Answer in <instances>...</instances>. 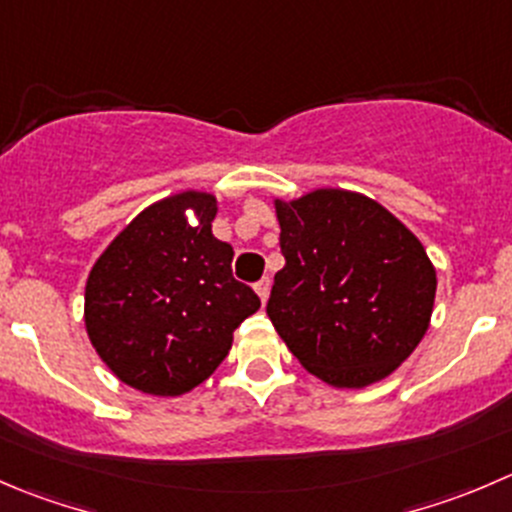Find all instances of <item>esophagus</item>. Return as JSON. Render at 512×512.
<instances>
[{
    "instance_id": "esophagus-1",
    "label": "esophagus",
    "mask_w": 512,
    "mask_h": 512,
    "mask_svg": "<svg viewBox=\"0 0 512 512\" xmlns=\"http://www.w3.org/2000/svg\"><path fill=\"white\" fill-rule=\"evenodd\" d=\"M270 287H272L270 277H262V280L257 282V285H255V292H257V295H260L262 305H265V302H267V297H270Z\"/></svg>"
}]
</instances>
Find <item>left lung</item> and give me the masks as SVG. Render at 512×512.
<instances>
[{"label":"left lung","instance_id":"8db88e82","mask_svg":"<svg viewBox=\"0 0 512 512\" xmlns=\"http://www.w3.org/2000/svg\"><path fill=\"white\" fill-rule=\"evenodd\" d=\"M285 267L267 315L300 365L332 388L398 370L428 332L435 267L418 237L360 192L275 200Z\"/></svg>","mask_w":512,"mask_h":512}]
</instances>
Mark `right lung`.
<instances>
[{
	"label": "right lung",
	"instance_id": "add662e5",
	"mask_svg": "<svg viewBox=\"0 0 512 512\" xmlns=\"http://www.w3.org/2000/svg\"><path fill=\"white\" fill-rule=\"evenodd\" d=\"M215 215L210 192L165 197L94 262L84 325L124 385L160 398L190 393L225 360L237 325L260 310L252 287L232 277V247L212 235Z\"/></svg>",
	"mask_w": 512,
	"mask_h": 512
}]
</instances>
